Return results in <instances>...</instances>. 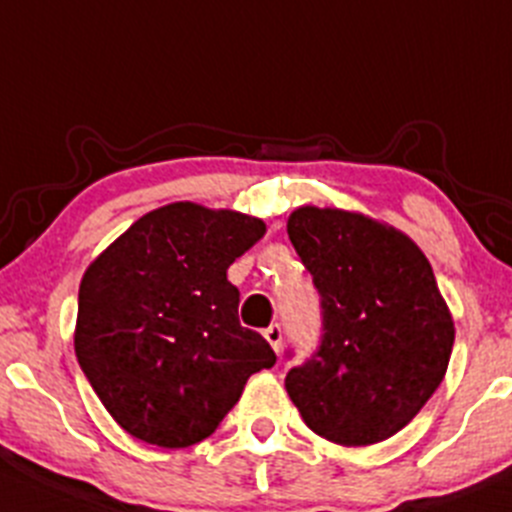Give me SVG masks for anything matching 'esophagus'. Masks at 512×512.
<instances>
[{
  "label": "esophagus",
  "mask_w": 512,
  "mask_h": 512,
  "mask_svg": "<svg viewBox=\"0 0 512 512\" xmlns=\"http://www.w3.org/2000/svg\"><path fill=\"white\" fill-rule=\"evenodd\" d=\"M264 337H266V342H269L271 347H274V352L279 354L281 352V339H284V332H281V326L279 324H271L269 329H264Z\"/></svg>",
  "instance_id": "1"
}]
</instances>
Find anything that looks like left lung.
Segmentation results:
<instances>
[{
  "instance_id": "1",
  "label": "left lung",
  "mask_w": 512,
  "mask_h": 512,
  "mask_svg": "<svg viewBox=\"0 0 512 512\" xmlns=\"http://www.w3.org/2000/svg\"><path fill=\"white\" fill-rule=\"evenodd\" d=\"M321 296V344L286 374L309 430L344 447L399 432L440 387L455 342L425 253L392 226L339 208L286 223Z\"/></svg>"
}]
</instances>
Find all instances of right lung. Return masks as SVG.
I'll return each instance as SVG.
<instances>
[{
	"instance_id": "right-lung-1",
	"label": "right lung",
	"mask_w": 512,
	"mask_h": 512,
	"mask_svg": "<svg viewBox=\"0 0 512 512\" xmlns=\"http://www.w3.org/2000/svg\"><path fill=\"white\" fill-rule=\"evenodd\" d=\"M266 233L261 218L191 201L155 208L87 266L75 354L113 420L148 445L216 432L253 372L276 364L238 321L226 271Z\"/></svg>"
}]
</instances>
